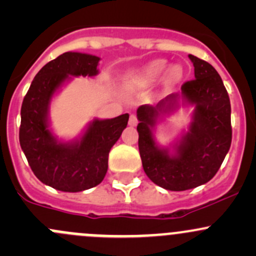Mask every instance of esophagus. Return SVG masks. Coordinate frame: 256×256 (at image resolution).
Returning a JSON list of instances; mask_svg holds the SVG:
<instances>
[{
  "label": "esophagus",
  "mask_w": 256,
  "mask_h": 256,
  "mask_svg": "<svg viewBox=\"0 0 256 256\" xmlns=\"http://www.w3.org/2000/svg\"><path fill=\"white\" fill-rule=\"evenodd\" d=\"M138 118H136L135 115H134V114H131L130 115V118H128V125L130 126H136L138 125Z\"/></svg>",
  "instance_id": "obj_1"
}]
</instances>
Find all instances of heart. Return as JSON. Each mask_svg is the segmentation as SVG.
Wrapping results in <instances>:
<instances>
[{"label":"heart","instance_id":"obj_1","mask_svg":"<svg viewBox=\"0 0 256 256\" xmlns=\"http://www.w3.org/2000/svg\"><path fill=\"white\" fill-rule=\"evenodd\" d=\"M167 69H168V63L164 59H157V60L151 62L150 64H147L142 70L138 73V82L141 84H152V82H156L157 80H160L164 74L167 73ZM182 76V72H180V66H174L170 69L168 72V79L172 82H176Z\"/></svg>","mask_w":256,"mask_h":256}]
</instances>
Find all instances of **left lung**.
Listing matches in <instances>:
<instances>
[{
	"mask_svg": "<svg viewBox=\"0 0 256 256\" xmlns=\"http://www.w3.org/2000/svg\"><path fill=\"white\" fill-rule=\"evenodd\" d=\"M194 79L180 92L168 95L156 106L138 109V150L144 174L160 187L187 190L216 176L232 144L230 100L218 72L206 60L190 54ZM182 104L194 106L188 131L169 148H160L153 131L162 114Z\"/></svg>",
	"mask_w": 256,
	"mask_h": 256,
	"instance_id": "8db88e82",
	"label": "left lung"
}]
</instances>
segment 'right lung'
Segmentation results:
<instances>
[{"label": "right lung", "instance_id": "obj_1", "mask_svg": "<svg viewBox=\"0 0 256 256\" xmlns=\"http://www.w3.org/2000/svg\"><path fill=\"white\" fill-rule=\"evenodd\" d=\"M99 56L66 52L37 73L20 109V144L36 177L63 192H82L95 187L108 171L109 152L128 126V114L114 118H95L82 138L56 140L49 128V104L53 95L72 76H95Z\"/></svg>", "mask_w": 256, "mask_h": 256}]
</instances>
